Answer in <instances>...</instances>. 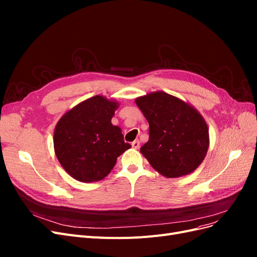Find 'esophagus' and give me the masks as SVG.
<instances>
[{"label": "esophagus", "mask_w": 257, "mask_h": 257, "mask_svg": "<svg viewBox=\"0 0 257 257\" xmlns=\"http://www.w3.org/2000/svg\"><path fill=\"white\" fill-rule=\"evenodd\" d=\"M132 147H133L134 149H138V148L141 147V143H139L138 141H135V142L132 143Z\"/></svg>", "instance_id": "1"}]
</instances>
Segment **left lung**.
Returning a JSON list of instances; mask_svg holds the SVG:
<instances>
[{
  "label": "left lung",
  "instance_id": "left-lung-1",
  "mask_svg": "<svg viewBox=\"0 0 257 257\" xmlns=\"http://www.w3.org/2000/svg\"><path fill=\"white\" fill-rule=\"evenodd\" d=\"M135 103L149 123V141L141 152L150 165L166 178L192 174L209 148L204 116L188 102L163 91L139 96Z\"/></svg>",
  "mask_w": 257,
  "mask_h": 257
}]
</instances>
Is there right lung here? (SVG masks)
Segmentation results:
<instances>
[{
	"instance_id": "1",
	"label": "right lung",
	"mask_w": 257,
	"mask_h": 257,
	"mask_svg": "<svg viewBox=\"0 0 257 257\" xmlns=\"http://www.w3.org/2000/svg\"><path fill=\"white\" fill-rule=\"evenodd\" d=\"M119 103L95 95L77 104L58 121L53 147L65 172L80 182L100 181L109 175L118 157L132 147L122 130L111 123Z\"/></svg>"
}]
</instances>
